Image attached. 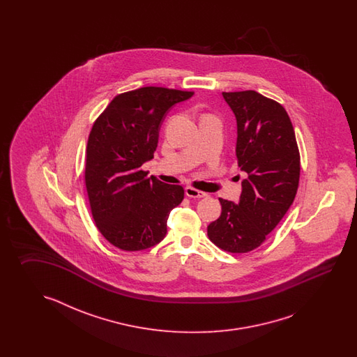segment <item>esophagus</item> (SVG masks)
I'll return each instance as SVG.
<instances>
[{
	"mask_svg": "<svg viewBox=\"0 0 357 357\" xmlns=\"http://www.w3.org/2000/svg\"><path fill=\"white\" fill-rule=\"evenodd\" d=\"M185 194H186V197H194V199L206 197L205 192L200 191V190L194 189V188H186L185 189Z\"/></svg>",
	"mask_w": 357,
	"mask_h": 357,
	"instance_id": "esophagus-1",
	"label": "esophagus"
}]
</instances>
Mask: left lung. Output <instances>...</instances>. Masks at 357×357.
<instances>
[{
  "label": "left lung",
  "mask_w": 357,
  "mask_h": 357,
  "mask_svg": "<svg viewBox=\"0 0 357 357\" xmlns=\"http://www.w3.org/2000/svg\"><path fill=\"white\" fill-rule=\"evenodd\" d=\"M237 122L236 157L246 174L238 204L220 199V218L208 237L222 250L243 254L259 248L296 197L300 153L286 109L255 91H223Z\"/></svg>",
  "instance_id": "8db88e82"
}]
</instances>
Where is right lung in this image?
<instances>
[{
	"mask_svg": "<svg viewBox=\"0 0 357 357\" xmlns=\"http://www.w3.org/2000/svg\"><path fill=\"white\" fill-rule=\"evenodd\" d=\"M192 94L162 86L126 91L93 123L85 162L91 215L107 241L121 250L160 243L169 213L183 199L182 186L146 177L142 166L154 157L169 108Z\"/></svg>",
	"mask_w": 357,
	"mask_h": 357,
	"instance_id": "right-lung-1",
	"label": "right lung"
}]
</instances>
